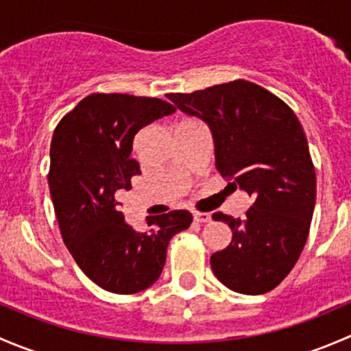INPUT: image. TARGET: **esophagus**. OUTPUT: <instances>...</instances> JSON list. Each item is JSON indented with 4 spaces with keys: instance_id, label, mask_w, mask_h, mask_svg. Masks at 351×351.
Returning a JSON list of instances; mask_svg holds the SVG:
<instances>
[{
    "instance_id": "obj_1",
    "label": "esophagus",
    "mask_w": 351,
    "mask_h": 351,
    "mask_svg": "<svg viewBox=\"0 0 351 351\" xmlns=\"http://www.w3.org/2000/svg\"><path fill=\"white\" fill-rule=\"evenodd\" d=\"M193 219H195L197 222H200V224L212 221L210 214H205V212H193Z\"/></svg>"
}]
</instances>
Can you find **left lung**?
<instances>
[{"label":"left lung","instance_id":"8db88e82","mask_svg":"<svg viewBox=\"0 0 351 351\" xmlns=\"http://www.w3.org/2000/svg\"><path fill=\"white\" fill-rule=\"evenodd\" d=\"M166 97L207 123L215 168L228 186L253 198L243 219L212 215L232 231L229 246L210 256L212 271L234 292H270L299 260L316 204V171L299 119L280 98L244 80Z\"/></svg>","mask_w":351,"mask_h":351}]
</instances>
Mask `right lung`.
<instances>
[{"label":"right lung","mask_w":351,"mask_h":351,"mask_svg":"<svg viewBox=\"0 0 351 351\" xmlns=\"http://www.w3.org/2000/svg\"><path fill=\"white\" fill-rule=\"evenodd\" d=\"M159 98L93 93L58 123L51 143L49 189L62 239L91 282L113 293H136L161 275L168 243L192 224L189 210L147 217L139 232L123 221L119 198L141 175L134 137L175 113Z\"/></svg>","instance_id":"obj_1"}]
</instances>
